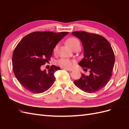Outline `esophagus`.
Returning a JSON list of instances; mask_svg holds the SVG:
<instances>
[{
  "instance_id": "1",
  "label": "esophagus",
  "mask_w": 129,
  "mask_h": 129,
  "mask_svg": "<svg viewBox=\"0 0 129 129\" xmlns=\"http://www.w3.org/2000/svg\"><path fill=\"white\" fill-rule=\"evenodd\" d=\"M63 69H64V70H66V71H69V72H71V71H73V69H67V68H63Z\"/></svg>"
}]
</instances>
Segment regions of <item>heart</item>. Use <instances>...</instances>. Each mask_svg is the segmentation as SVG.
Here are the masks:
<instances>
[{"instance_id":"b5f03b06","label":"heart","mask_w":129,"mask_h":129,"mask_svg":"<svg viewBox=\"0 0 129 129\" xmlns=\"http://www.w3.org/2000/svg\"><path fill=\"white\" fill-rule=\"evenodd\" d=\"M79 42V40H78L77 39L75 38H69L67 41V45L71 47L72 49L73 47L75 46L77 43ZM57 48V46H56L55 48L54 49V52H55L56 51ZM75 63V61L74 60H69L68 58H61L57 60L56 62L57 65L59 66L60 67L63 68H71L74 63Z\"/></svg>"}]
</instances>
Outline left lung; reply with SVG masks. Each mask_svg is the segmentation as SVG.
Segmentation results:
<instances>
[{"label": "left lung", "mask_w": 129, "mask_h": 129, "mask_svg": "<svg viewBox=\"0 0 129 129\" xmlns=\"http://www.w3.org/2000/svg\"><path fill=\"white\" fill-rule=\"evenodd\" d=\"M81 40L84 49V58L79 64L89 71V75L82 74L74 81L76 87L85 92L98 91L107 85L112 75L115 54L111 45L103 37L84 31L72 32Z\"/></svg>", "instance_id": "obj_1"}]
</instances>
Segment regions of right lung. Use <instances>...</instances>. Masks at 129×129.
Instances as JSON below:
<instances>
[{"instance_id": "add662e5", "label": "right lung", "mask_w": 129, "mask_h": 129, "mask_svg": "<svg viewBox=\"0 0 129 129\" xmlns=\"http://www.w3.org/2000/svg\"><path fill=\"white\" fill-rule=\"evenodd\" d=\"M68 32H34L19 42L12 55L15 77L23 87L33 93H42L49 89L55 81L54 73L60 68L52 66L41 71V66L48 62L54 48Z\"/></svg>"}]
</instances>
